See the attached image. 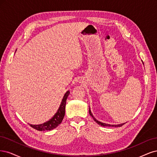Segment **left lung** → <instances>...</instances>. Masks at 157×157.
<instances>
[{"label": "left lung", "mask_w": 157, "mask_h": 157, "mask_svg": "<svg viewBox=\"0 0 157 157\" xmlns=\"http://www.w3.org/2000/svg\"><path fill=\"white\" fill-rule=\"evenodd\" d=\"M89 112L90 115L91 116V117H93V119H94V121H95V122L97 123L98 124H99V125H100V126H113V127L114 126V127H120V126H122L123 124H125V123H121V124H106V123H102V122H100V121H98L96 118H94L93 115L92 114L91 111H90V107H89Z\"/></svg>", "instance_id": "1"}]
</instances>
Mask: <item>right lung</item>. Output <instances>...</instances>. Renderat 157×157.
I'll return each mask as SVG.
<instances>
[{
    "instance_id": "1",
    "label": "right lung",
    "mask_w": 157,
    "mask_h": 157,
    "mask_svg": "<svg viewBox=\"0 0 157 157\" xmlns=\"http://www.w3.org/2000/svg\"><path fill=\"white\" fill-rule=\"evenodd\" d=\"M70 94V91L66 93L64 95L63 98L61 101V103L60 104L59 108L52 119H50L49 121H46L42 124H30V126L34 129H36L39 131H44V130H51L57 127L58 125L61 123L65 115V106L66 103H67V99Z\"/></svg>"
}]
</instances>
